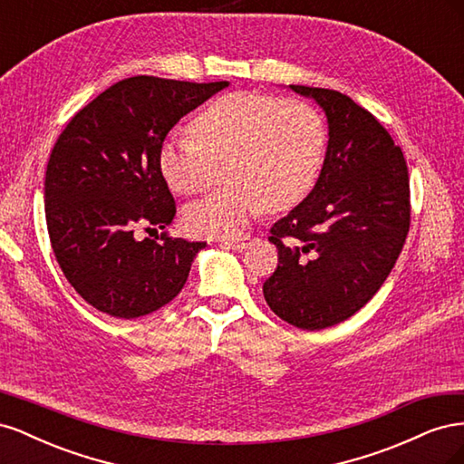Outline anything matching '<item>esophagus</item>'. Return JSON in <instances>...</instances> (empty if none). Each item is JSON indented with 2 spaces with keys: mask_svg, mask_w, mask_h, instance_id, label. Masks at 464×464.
Listing matches in <instances>:
<instances>
[{
  "mask_svg": "<svg viewBox=\"0 0 464 464\" xmlns=\"http://www.w3.org/2000/svg\"><path fill=\"white\" fill-rule=\"evenodd\" d=\"M251 242V236L244 234V236H236V237H227V240H222V246L228 247V249H246Z\"/></svg>",
  "mask_w": 464,
  "mask_h": 464,
  "instance_id": "esophagus-1",
  "label": "esophagus"
}]
</instances>
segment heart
Returning <instances> with one entry per match:
<instances>
[{
	"instance_id": "b5f03b06",
	"label": "heart",
	"mask_w": 464,
	"mask_h": 464,
	"mask_svg": "<svg viewBox=\"0 0 464 464\" xmlns=\"http://www.w3.org/2000/svg\"><path fill=\"white\" fill-rule=\"evenodd\" d=\"M193 137L160 149V170L174 191L195 195L224 174L228 186L184 210L189 234L236 237L261 210L298 205L319 176L327 125L305 101L265 92H230L191 121Z\"/></svg>"
}]
</instances>
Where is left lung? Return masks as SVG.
I'll return each mask as SVG.
<instances>
[{
    "label": "left lung",
    "mask_w": 464,
    "mask_h": 464,
    "mask_svg": "<svg viewBox=\"0 0 464 464\" xmlns=\"http://www.w3.org/2000/svg\"><path fill=\"white\" fill-rule=\"evenodd\" d=\"M325 110L329 145L315 188L269 240L278 249L263 283L271 310L319 331L353 317L382 288L411 228L409 166L366 108L331 89L290 85Z\"/></svg>",
    "instance_id": "8db88e82"
}]
</instances>
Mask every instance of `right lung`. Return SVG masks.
Returning <instances> with one entry per match:
<instances>
[{
    "instance_id": "1",
    "label": "right lung",
    "mask_w": 464,
    "mask_h": 464,
    "mask_svg": "<svg viewBox=\"0 0 464 464\" xmlns=\"http://www.w3.org/2000/svg\"><path fill=\"white\" fill-rule=\"evenodd\" d=\"M228 87L135 75L114 82L69 120L46 168V224L55 261L98 312L135 319L184 288L207 242L172 237L176 201L160 170L174 125ZM137 227H160L139 241Z\"/></svg>"
}]
</instances>
